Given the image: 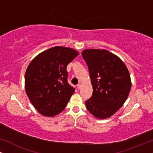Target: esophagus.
I'll return each instance as SVG.
<instances>
[{"instance_id": "1", "label": "esophagus", "mask_w": 153, "mask_h": 153, "mask_svg": "<svg viewBox=\"0 0 153 153\" xmlns=\"http://www.w3.org/2000/svg\"><path fill=\"white\" fill-rule=\"evenodd\" d=\"M81 83H79V84L77 85V88L79 90L81 89Z\"/></svg>"}]
</instances>
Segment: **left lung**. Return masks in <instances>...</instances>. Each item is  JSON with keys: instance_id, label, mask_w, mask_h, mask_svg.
<instances>
[{"instance_id": "8db88e82", "label": "left lung", "mask_w": 153, "mask_h": 153, "mask_svg": "<svg viewBox=\"0 0 153 153\" xmlns=\"http://www.w3.org/2000/svg\"><path fill=\"white\" fill-rule=\"evenodd\" d=\"M89 70L93 95L85 101L91 114L99 119L112 116L124 104L130 92V74L118 56L105 49L81 53Z\"/></svg>"}]
</instances>
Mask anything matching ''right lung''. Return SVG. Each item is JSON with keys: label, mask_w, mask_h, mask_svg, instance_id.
<instances>
[{"label": "right lung", "mask_w": 153, "mask_h": 153, "mask_svg": "<svg viewBox=\"0 0 153 153\" xmlns=\"http://www.w3.org/2000/svg\"><path fill=\"white\" fill-rule=\"evenodd\" d=\"M79 54L71 48L54 47L41 52L28 65L25 89L39 114L53 117L64 110L74 93L68 82L66 68Z\"/></svg>", "instance_id": "right-lung-1"}]
</instances>
